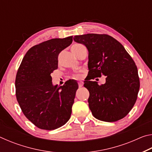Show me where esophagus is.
I'll use <instances>...</instances> for the list:
<instances>
[{
	"label": "esophagus",
	"instance_id": "34e87169",
	"mask_svg": "<svg viewBox=\"0 0 152 152\" xmlns=\"http://www.w3.org/2000/svg\"><path fill=\"white\" fill-rule=\"evenodd\" d=\"M78 86L79 88H81L82 86H83V82H78Z\"/></svg>",
	"mask_w": 152,
	"mask_h": 152
}]
</instances>
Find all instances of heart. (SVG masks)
Returning a JSON list of instances; mask_svg holds the SVG:
<instances>
[{
  "mask_svg": "<svg viewBox=\"0 0 152 152\" xmlns=\"http://www.w3.org/2000/svg\"><path fill=\"white\" fill-rule=\"evenodd\" d=\"M78 45H74L73 47H76V46H78ZM82 76H81L80 74H76V75H74L73 76V78H76V79H79V78H80Z\"/></svg>",
  "mask_w": 152,
  "mask_h": 152,
  "instance_id": "obj_1",
  "label": "heart"
}]
</instances>
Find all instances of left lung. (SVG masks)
I'll use <instances>...</instances> for the list:
<instances>
[{
    "mask_svg": "<svg viewBox=\"0 0 152 152\" xmlns=\"http://www.w3.org/2000/svg\"><path fill=\"white\" fill-rule=\"evenodd\" d=\"M74 40L82 43L88 50V102L96 119L115 122L125 117L137 101L140 82L137 68L121 43L107 34L74 36ZM106 76V82L99 86L89 80Z\"/></svg>",
    "mask_w": 152,
    "mask_h": 152,
    "instance_id": "8db88e82",
    "label": "left lung"
}]
</instances>
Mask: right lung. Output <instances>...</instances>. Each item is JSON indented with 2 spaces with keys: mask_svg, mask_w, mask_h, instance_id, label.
Listing matches in <instances>:
<instances>
[{
  "mask_svg": "<svg viewBox=\"0 0 152 152\" xmlns=\"http://www.w3.org/2000/svg\"><path fill=\"white\" fill-rule=\"evenodd\" d=\"M72 37L51 39L33 46L18 69V103L25 116L42 129H56L70 118L78 84L69 80L63 86H53L50 74L58 68V56L72 43Z\"/></svg>",
  "mask_w": 152,
  "mask_h": 152,
  "instance_id": "add662e5",
  "label": "right lung"
}]
</instances>
